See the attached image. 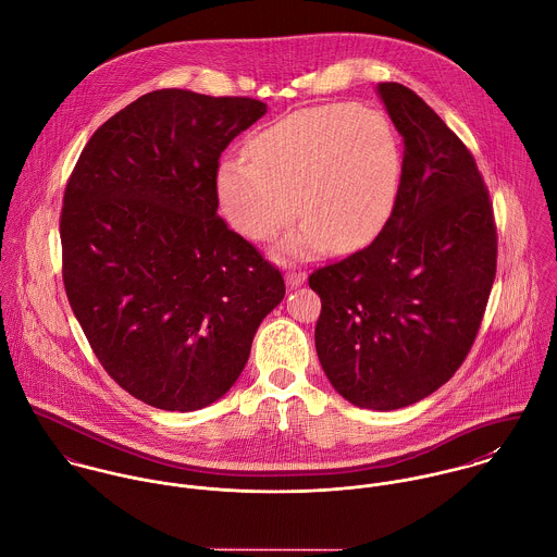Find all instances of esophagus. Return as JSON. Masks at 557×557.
Masks as SVG:
<instances>
[{"label": "esophagus", "instance_id": "34e87169", "mask_svg": "<svg viewBox=\"0 0 557 557\" xmlns=\"http://www.w3.org/2000/svg\"><path fill=\"white\" fill-rule=\"evenodd\" d=\"M306 282V273H301V271H288L286 273V284L290 286V288H297V286H301Z\"/></svg>", "mask_w": 557, "mask_h": 557}]
</instances>
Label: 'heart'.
Segmentation results:
<instances>
[{
	"instance_id": "1",
	"label": "heart",
	"mask_w": 557,
	"mask_h": 557,
	"mask_svg": "<svg viewBox=\"0 0 557 557\" xmlns=\"http://www.w3.org/2000/svg\"><path fill=\"white\" fill-rule=\"evenodd\" d=\"M247 159H225L218 196L230 225L264 240L299 213L282 249L310 258L330 243L350 251L387 222L400 178V144L389 120L350 103L288 113L247 144ZM298 202H294V198Z\"/></svg>"
}]
</instances>
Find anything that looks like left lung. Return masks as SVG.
Wrapping results in <instances>:
<instances>
[{
  "mask_svg": "<svg viewBox=\"0 0 557 557\" xmlns=\"http://www.w3.org/2000/svg\"><path fill=\"white\" fill-rule=\"evenodd\" d=\"M405 154L389 220L363 249L321 267L317 352L361 409L409 407L465 361L497 269V227L473 154L413 90L379 84Z\"/></svg>",
  "mask_w": 557,
  "mask_h": 557,
  "instance_id": "obj_1",
  "label": "left lung"
}]
</instances>
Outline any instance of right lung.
<instances>
[{
  "mask_svg": "<svg viewBox=\"0 0 557 557\" xmlns=\"http://www.w3.org/2000/svg\"><path fill=\"white\" fill-rule=\"evenodd\" d=\"M267 106L154 90L101 124L60 215L69 304L101 366L137 400L196 411L243 372L282 273L218 215L227 144Z\"/></svg>",
  "mask_w": 557,
  "mask_h": 557,
  "instance_id": "add662e5",
  "label": "right lung"
}]
</instances>
